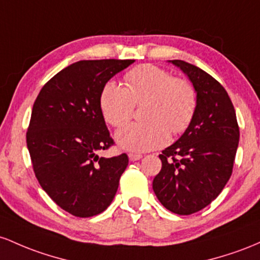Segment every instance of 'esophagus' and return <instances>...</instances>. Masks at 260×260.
Listing matches in <instances>:
<instances>
[{
  "mask_svg": "<svg viewBox=\"0 0 260 260\" xmlns=\"http://www.w3.org/2000/svg\"><path fill=\"white\" fill-rule=\"evenodd\" d=\"M142 158V154L140 153H130L129 154V159L130 161H139V159Z\"/></svg>",
  "mask_w": 260,
  "mask_h": 260,
  "instance_id": "obj_1",
  "label": "esophagus"
}]
</instances>
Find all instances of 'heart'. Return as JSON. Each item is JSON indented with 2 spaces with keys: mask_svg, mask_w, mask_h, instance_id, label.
<instances>
[{
  "mask_svg": "<svg viewBox=\"0 0 260 260\" xmlns=\"http://www.w3.org/2000/svg\"><path fill=\"white\" fill-rule=\"evenodd\" d=\"M124 80L125 87L107 82L99 97L104 119L115 127L130 120L135 104L146 103L145 121L133 122L116 133L121 148L145 152L161 147L168 141L169 131L176 135L190 125L197 110V92L190 82L153 65L135 67Z\"/></svg>",
  "mask_w": 260,
  "mask_h": 260,
  "instance_id": "obj_1",
  "label": "heart"
}]
</instances>
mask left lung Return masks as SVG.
Segmentation results:
<instances>
[{
	"mask_svg": "<svg viewBox=\"0 0 260 260\" xmlns=\"http://www.w3.org/2000/svg\"><path fill=\"white\" fill-rule=\"evenodd\" d=\"M169 62L193 83L197 110L184 134L159 154L162 169L152 188L169 211L190 215L216 199L229 182L240 127L226 89L212 76L185 61Z\"/></svg>",
	"mask_w": 260,
	"mask_h": 260,
	"instance_id": "1",
	"label": "left lung"
}]
</instances>
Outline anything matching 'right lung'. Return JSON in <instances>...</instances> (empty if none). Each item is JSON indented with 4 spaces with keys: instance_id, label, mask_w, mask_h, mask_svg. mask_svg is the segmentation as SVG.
<instances>
[{
    "instance_id": "1",
    "label": "right lung",
    "mask_w": 260,
    "mask_h": 260,
    "mask_svg": "<svg viewBox=\"0 0 260 260\" xmlns=\"http://www.w3.org/2000/svg\"><path fill=\"white\" fill-rule=\"evenodd\" d=\"M134 61H77L44 84L34 102L27 133L34 173L46 194L74 216L103 212L127 167L126 153L98 156L114 144L99 97L104 84Z\"/></svg>"
}]
</instances>
